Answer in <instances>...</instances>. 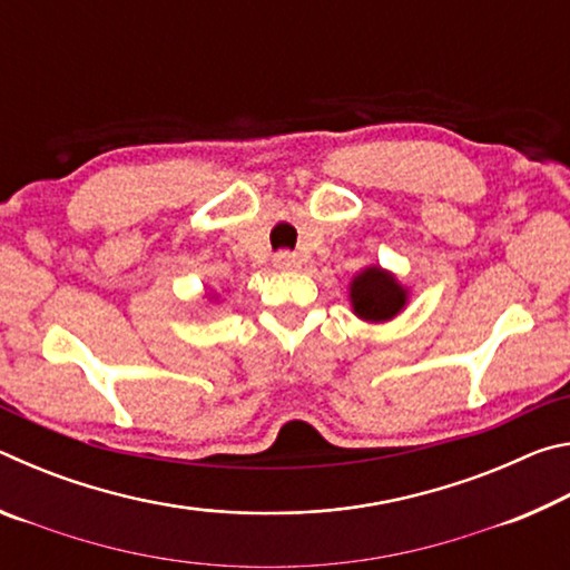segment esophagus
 <instances>
[{"instance_id":"obj_1","label":"esophagus","mask_w":570,"mask_h":570,"mask_svg":"<svg viewBox=\"0 0 570 570\" xmlns=\"http://www.w3.org/2000/svg\"><path fill=\"white\" fill-rule=\"evenodd\" d=\"M274 266L282 268V272H294V268L302 266V262H298V256L292 254V250H278L274 256Z\"/></svg>"}]
</instances>
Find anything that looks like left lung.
Returning <instances> with one entry per match:
<instances>
[{
	"instance_id": "left-lung-1",
	"label": "left lung",
	"mask_w": 570,
	"mask_h": 570,
	"mask_svg": "<svg viewBox=\"0 0 570 570\" xmlns=\"http://www.w3.org/2000/svg\"><path fill=\"white\" fill-rule=\"evenodd\" d=\"M407 286L397 282V276L382 266H366L352 278L350 302L356 320L382 324L397 316L407 306Z\"/></svg>"
}]
</instances>
